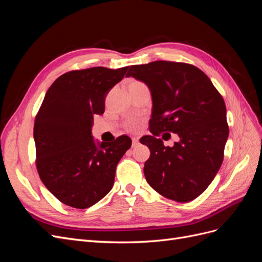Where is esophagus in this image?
<instances>
[{"mask_svg":"<svg viewBox=\"0 0 262 262\" xmlns=\"http://www.w3.org/2000/svg\"><path fill=\"white\" fill-rule=\"evenodd\" d=\"M139 144V138H132V146H137Z\"/></svg>","mask_w":262,"mask_h":262,"instance_id":"esophagus-1","label":"esophagus"}]
</instances>
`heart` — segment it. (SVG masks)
I'll list each match as a JSON object with an SVG mask.
<instances>
[{"label": "heart", "mask_w": 262, "mask_h": 262, "mask_svg": "<svg viewBox=\"0 0 262 262\" xmlns=\"http://www.w3.org/2000/svg\"><path fill=\"white\" fill-rule=\"evenodd\" d=\"M136 83H141V82H134L132 84H136ZM141 125H142V122L140 119H130V120L125 122V128L130 132H138L141 129Z\"/></svg>", "instance_id": "heart-1"}]
</instances>
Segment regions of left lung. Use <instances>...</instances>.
Masks as SVG:
<instances>
[{
    "label": "left lung",
    "instance_id": "obj_1",
    "mask_svg": "<svg viewBox=\"0 0 262 262\" xmlns=\"http://www.w3.org/2000/svg\"><path fill=\"white\" fill-rule=\"evenodd\" d=\"M126 76L144 82L152 94L149 131L141 138L150 156L144 175L167 199L189 202L209 187L224 158L228 138L226 107L208 75L184 62L154 61L131 66ZM177 133L180 141L164 147L157 137Z\"/></svg>",
    "mask_w": 262,
    "mask_h": 262
}]
</instances>
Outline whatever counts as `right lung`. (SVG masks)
<instances>
[{
    "label": "right lung",
    "mask_w": 262,
    "mask_h": 262,
    "mask_svg": "<svg viewBox=\"0 0 262 262\" xmlns=\"http://www.w3.org/2000/svg\"><path fill=\"white\" fill-rule=\"evenodd\" d=\"M129 67H95L62 74L47 91L35 118L36 167L46 188L75 209L90 208L114 186L116 167L131 147L129 137L97 146L92 137L94 115L105 112L109 91Z\"/></svg>",
    "instance_id": "add662e5"
}]
</instances>
